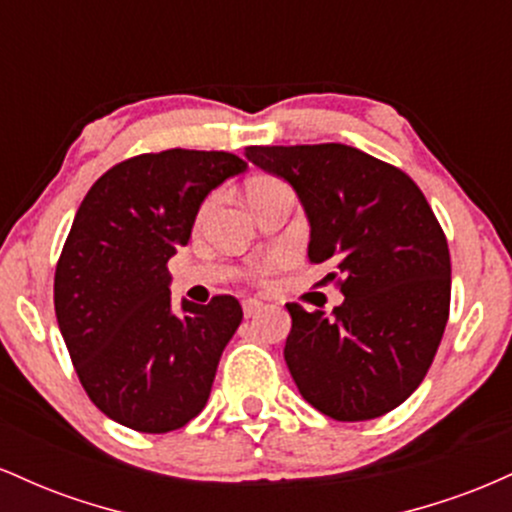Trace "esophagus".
Listing matches in <instances>:
<instances>
[{
	"label": "esophagus",
	"instance_id": "34e87169",
	"mask_svg": "<svg viewBox=\"0 0 512 512\" xmlns=\"http://www.w3.org/2000/svg\"><path fill=\"white\" fill-rule=\"evenodd\" d=\"M260 308H262V301H257V298H245V301H243L245 317H252Z\"/></svg>",
	"mask_w": 512,
	"mask_h": 512
}]
</instances>
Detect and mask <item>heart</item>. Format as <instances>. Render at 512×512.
I'll list each match as a JSON object with an SVG mask.
<instances>
[{"mask_svg": "<svg viewBox=\"0 0 512 512\" xmlns=\"http://www.w3.org/2000/svg\"><path fill=\"white\" fill-rule=\"evenodd\" d=\"M276 190H286V182H281L279 178H272V175H262V178H255L250 182L248 187V199L252 197H262V195H269V192H276ZM255 274L264 276L267 274V267H257Z\"/></svg>", "mask_w": 512, "mask_h": 512, "instance_id": "1", "label": "heart"}]
</instances>
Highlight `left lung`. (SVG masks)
Listing matches in <instances>:
<instances>
[{"label":"left lung","mask_w":512,"mask_h":512,"mask_svg":"<svg viewBox=\"0 0 512 512\" xmlns=\"http://www.w3.org/2000/svg\"><path fill=\"white\" fill-rule=\"evenodd\" d=\"M296 190L308 257L344 293L332 313L286 303L284 358L298 390L337 421L387 414L426 378L450 315V250L404 170L346 144L248 146Z\"/></svg>","instance_id":"obj_1"}]
</instances>
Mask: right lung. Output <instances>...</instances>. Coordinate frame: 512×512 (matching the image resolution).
I'll use <instances>...</instances> for the list:
<instances>
[{
	"mask_svg": "<svg viewBox=\"0 0 512 512\" xmlns=\"http://www.w3.org/2000/svg\"><path fill=\"white\" fill-rule=\"evenodd\" d=\"M248 163L168 149L117 163L76 211L55 269V315L88 399L117 424L168 433L207 404L243 308L233 296L170 305L168 260L199 204Z\"/></svg>",
	"mask_w": 512,
	"mask_h": 512,
	"instance_id": "right-lung-1",
	"label": "right lung"
}]
</instances>
